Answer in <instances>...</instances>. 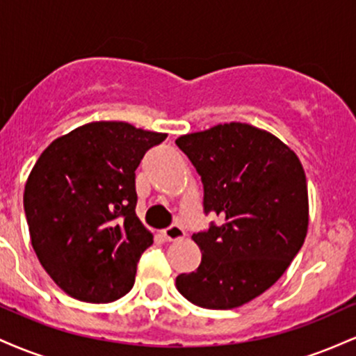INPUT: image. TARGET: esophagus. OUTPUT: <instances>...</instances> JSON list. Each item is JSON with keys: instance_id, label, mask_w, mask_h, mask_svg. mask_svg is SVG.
<instances>
[{"instance_id": "obj_1", "label": "esophagus", "mask_w": 356, "mask_h": 356, "mask_svg": "<svg viewBox=\"0 0 356 356\" xmlns=\"http://www.w3.org/2000/svg\"><path fill=\"white\" fill-rule=\"evenodd\" d=\"M162 232H164V238L167 241H177V239L184 238V229L179 226V224H172V226L165 227Z\"/></svg>"}]
</instances>
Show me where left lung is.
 Returning <instances> with one entry per match:
<instances>
[{
	"label": "left lung",
	"instance_id": "8db88e82",
	"mask_svg": "<svg viewBox=\"0 0 356 356\" xmlns=\"http://www.w3.org/2000/svg\"><path fill=\"white\" fill-rule=\"evenodd\" d=\"M175 144L201 175L204 212L222 218L192 234L202 261L175 277V286L201 308H238L271 288L303 246V165L280 138L241 122L181 136Z\"/></svg>",
	"mask_w": 356,
	"mask_h": 356
}]
</instances>
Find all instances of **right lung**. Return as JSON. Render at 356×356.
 <instances>
[{
	"label": "right lung",
	"instance_id": "add662e5",
	"mask_svg": "<svg viewBox=\"0 0 356 356\" xmlns=\"http://www.w3.org/2000/svg\"><path fill=\"white\" fill-rule=\"evenodd\" d=\"M167 134L92 122L53 140L24 186V214L44 271L67 295L108 303L132 289L152 244L136 214V169Z\"/></svg>",
	"mask_w": 356,
	"mask_h": 356
}]
</instances>
